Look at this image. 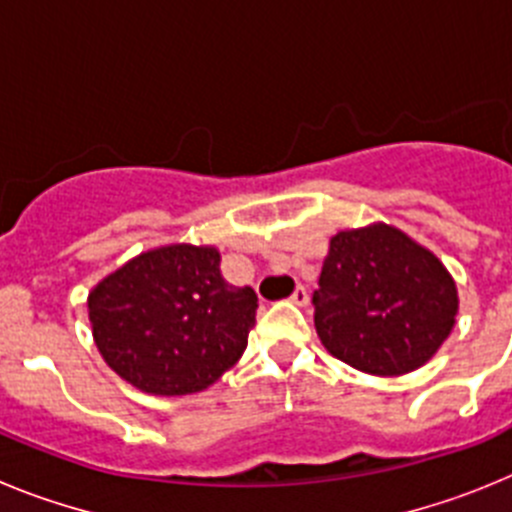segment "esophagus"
<instances>
[{
	"mask_svg": "<svg viewBox=\"0 0 512 512\" xmlns=\"http://www.w3.org/2000/svg\"><path fill=\"white\" fill-rule=\"evenodd\" d=\"M289 300L295 302V305H307V300H310V295H307V287L305 284H297V289L295 292H292V297H289Z\"/></svg>",
	"mask_w": 512,
	"mask_h": 512,
	"instance_id": "34e87169",
	"label": "esophagus"
}]
</instances>
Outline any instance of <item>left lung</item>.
<instances>
[{
    "label": "left lung",
    "instance_id": "1",
    "mask_svg": "<svg viewBox=\"0 0 512 512\" xmlns=\"http://www.w3.org/2000/svg\"><path fill=\"white\" fill-rule=\"evenodd\" d=\"M312 305L330 354L361 372L395 377L436 354L459 300L431 251L379 223L333 235Z\"/></svg>",
    "mask_w": 512,
    "mask_h": 512
}]
</instances>
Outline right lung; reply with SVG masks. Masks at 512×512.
Returning <instances> with one entry per match:
<instances>
[{
  "mask_svg": "<svg viewBox=\"0 0 512 512\" xmlns=\"http://www.w3.org/2000/svg\"><path fill=\"white\" fill-rule=\"evenodd\" d=\"M99 354L151 395H192L248 346L259 297L220 274V253L179 243L140 253L89 295Z\"/></svg>",
  "mask_w": 512,
  "mask_h": 512,
  "instance_id": "right-lung-1",
  "label": "right lung"
}]
</instances>
